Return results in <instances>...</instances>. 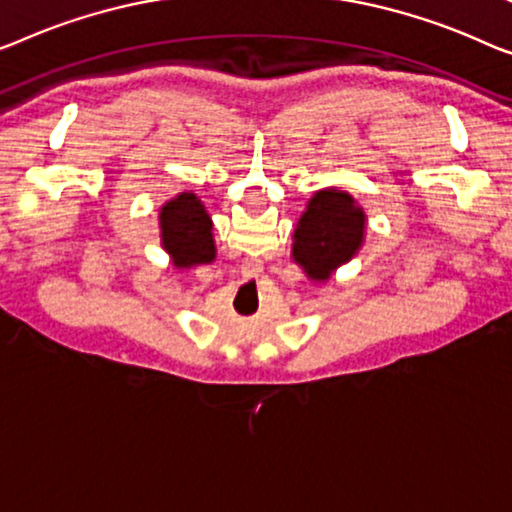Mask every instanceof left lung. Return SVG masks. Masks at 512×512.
I'll list each match as a JSON object with an SVG mask.
<instances>
[{"mask_svg": "<svg viewBox=\"0 0 512 512\" xmlns=\"http://www.w3.org/2000/svg\"><path fill=\"white\" fill-rule=\"evenodd\" d=\"M365 213L342 190H319L308 202V211L294 232V259L315 280H326L331 271L356 255L363 241Z\"/></svg>", "mask_w": 512, "mask_h": 512, "instance_id": "8db88e82", "label": "left lung"}]
</instances>
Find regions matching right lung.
I'll return each mask as SVG.
<instances>
[{"instance_id":"add662e5","label":"right lung","mask_w":512,"mask_h":512,"mask_svg":"<svg viewBox=\"0 0 512 512\" xmlns=\"http://www.w3.org/2000/svg\"><path fill=\"white\" fill-rule=\"evenodd\" d=\"M163 246L177 266L207 264L216 257L211 220L193 193H181L160 209Z\"/></svg>"}]
</instances>
